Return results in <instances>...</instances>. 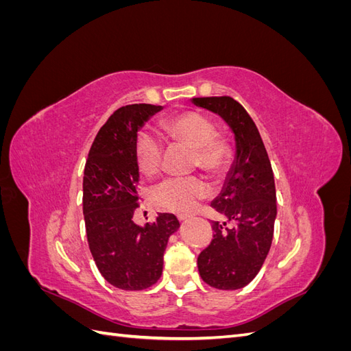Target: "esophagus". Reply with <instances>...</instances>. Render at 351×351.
I'll return each mask as SVG.
<instances>
[{"label":"esophagus","mask_w":351,"mask_h":351,"mask_svg":"<svg viewBox=\"0 0 351 351\" xmlns=\"http://www.w3.org/2000/svg\"><path fill=\"white\" fill-rule=\"evenodd\" d=\"M190 215L189 214H177V218L180 219V221H184V219H187Z\"/></svg>","instance_id":"1"}]
</instances>
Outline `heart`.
<instances>
[{"mask_svg": "<svg viewBox=\"0 0 351 351\" xmlns=\"http://www.w3.org/2000/svg\"><path fill=\"white\" fill-rule=\"evenodd\" d=\"M162 130L173 141L193 147V167L209 177L218 178L230 164V145L215 134V124L197 111H184L168 117L161 123ZM134 161L146 176L159 173L162 164V142L154 133L142 130L134 137ZM209 195V186L202 177H171L156 184L152 200L159 208L173 212H190L197 202Z\"/></svg>", "mask_w": 351, "mask_h": 351, "instance_id": "b5f03b06", "label": "heart"}]
</instances>
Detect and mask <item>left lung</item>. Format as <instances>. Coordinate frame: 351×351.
I'll use <instances>...</instances> for the list:
<instances>
[{
    "mask_svg": "<svg viewBox=\"0 0 351 351\" xmlns=\"http://www.w3.org/2000/svg\"><path fill=\"white\" fill-rule=\"evenodd\" d=\"M197 107L221 115L236 136L237 155L222 193L210 206L232 221H212L214 236L200 252L202 280L219 290L247 285L261 271L274 237L277 217L274 173L256 124L231 97L193 98Z\"/></svg>",
    "mask_w": 351,
    "mask_h": 351,
    "instance_id": "obj_1",
    "label": "left lung"
}]
</instances>
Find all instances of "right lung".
I'll return each mask as SVG.
<instances>
[{"label":"right lung","instance_id":"right-lung-1","mask_svg":"<svg viewBox=\"0 0 351 351\" xmlns=\"http://www.w3.org/2000/svg\"><path fill=\"white\" fill-rule=\"evenodd\" d=\"M161 105L132 104L111 114L90 146L83 174V215L89 249L102 277L121 290H145L162 274L173 214H158L145 227L133 222L139 208L134 161L137 130Z\"/></svg>","mask_w":351,"mask_h":351}]
</instances>
